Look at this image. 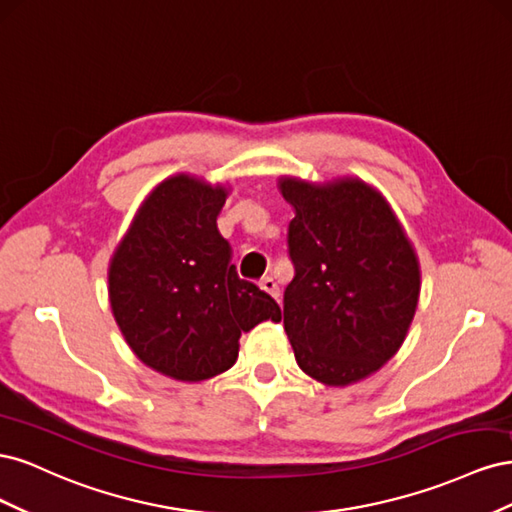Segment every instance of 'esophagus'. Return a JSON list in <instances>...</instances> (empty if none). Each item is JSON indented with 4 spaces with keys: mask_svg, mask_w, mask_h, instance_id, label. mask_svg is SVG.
<instances>
[{
    "mask_svg": "<svg viewBox=\"0 0 512 512\" xmlns=\"http://www.w3.org/2000/svg\"><path fill=\"white\" fill-rule=\"evenodd\" d=\"M258 286L265 290V292H269L273 299H280V286H277V282L273 280L271 275H267V277H262V280L258 282Z\"/></svg>",
    "mask_w": 512,
    "mask_h": 512,
    "instance_id": "34e87169",
    "label": "esophagus"
}]
</instances>
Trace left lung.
<instances>
[{
    "label": "left lung",
    "mask_w": 512,
    "mask_h": 512,
    "mask_svg": "<svg viewBox=\"0 0 512 512\" xmlns=\"http://www.w3.org/2000/svg\"><path fill=\"white\" fill-rule=\"evenodd\" d=\"M292 282L284 329L307 376L346 386L378 371L404 344L421 271L389 203L361 179L314 185L280 179Z\"/></svg>",
    "instance_id": "1"
}]
</instances>
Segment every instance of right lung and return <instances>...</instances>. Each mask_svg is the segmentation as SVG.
Returning a JSON list of instances; mask_svg holds the SVG:
<instances>
[{"instance_id":"obj_1","label":"right lung","mask_w":512,"mask_h":512,"mask_svg":"<svg viewBox=\"0 0 512 512\" xmlns=\"http://www.w3.org/2000/svg\"><path fill=\"white\" fill-rule=\"evenodd\" d=\"M226 188L190 175L162 181L138 209L108 269L113 316L151 369L198 382L235 365L239 337L282 320L271 294L241 280L218 215Z\"/></svg>"}]
</instances>
